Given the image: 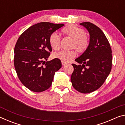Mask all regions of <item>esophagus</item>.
I'll return each mask as SVG.
<instances>
[{
    "mask_svg": "<svg viewBox=\"0 0 125 125\" xmlns=\"http://www.w3.org/2000/svg\"><path fill=\"white\" fill-rule=\"evenodd\" d=\"M67 63H66L65 62H63V61H62V65H65V64H66Z\"/></svg>",
    "mask_w": 125,
    "mask_h": 125,
    "instance_id": "34e87169",
    "label": "esophagus"
}]
</instances>
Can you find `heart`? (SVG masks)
<instances>
[{"label": "heart", "mask_w": 125, "mask_h": 125, "mask_svg": "<svg viewBox=\"0 0 125 125\" xmlns=\"http://www.w3.org/2000/svg\"><path fill=\"white\" fill-rule=\"evenodd\" d=\"M63 34L73 39L72 48H75L77 51L82 53L87 50L89 45V40L86 36L84 30L75 25H70L62 30ZM49 43L53 49L58 50L60 47L61 39L56 33H52L50 36ZM76 56L75 50H61L53 54L54 58L63 62H68Z\"/></svg>", "instance_id": "heart-1"}]
</instances>
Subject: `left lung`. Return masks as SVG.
<instances>
[{
	"instance_id": "obj_1",
	"label": "left lung",
	"mask_w": 125,
	"mask_h": 125,
	"mask_svg": "<svg viewBox=\"0 0 125 125\" xmlns=\"http://www.w3.org/2000/svg\"><path fill=\"white\" fill-rule=\"evenodd\" d=\"M90 34L89 47L75 61L79 65L72 64L74 71L71 82L73 88L84 94L92 93L104 83L112 68V51L103 31L89 22L80 23Z\"/></svg>"
}]
</instances>
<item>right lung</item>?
<instances>
[{"label":"right lung","instance_id":"right-lung-1","mask_svg":"<svg viewBox=\"0 0 125 125\" xmlns=\"http://www.w3.org/2000/svg\"><path fill=\"white\" fill-rule=\"evenodd\" d=\"M64 25L37 23L19 37L14 48V67L19 79L31 91L39 93L48 89L52 85L55 72L62 67L58 59L45 60L52 51L50 36Z\"/></svg>","mask_w":125,"mask_h":125}]
</instances>
